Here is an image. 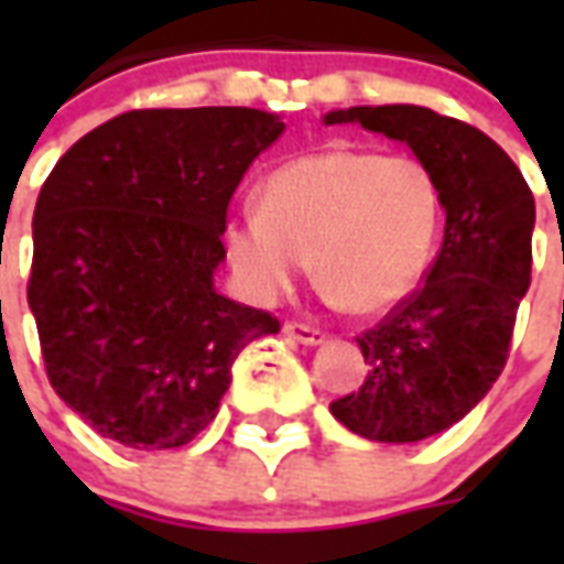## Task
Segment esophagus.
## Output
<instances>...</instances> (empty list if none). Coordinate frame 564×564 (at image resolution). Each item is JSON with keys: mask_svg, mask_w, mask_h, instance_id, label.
<instances>
[{"mask_svg": "<svg viewBox=\"0 0 564 564\" xmlns=\"http://www.w3.org/2000/svg\"><path fill=\"white\" fill-rule=\"evenodd\" d=\"M283 335L299 344H311V347H317V344L326 341V332L317 329V326H307V323H299V319H290V323L283 326Z\"/></svg>", "mask_w": 564, "mask_h": 564, "instance_id": "esophagus-1", "label": "esophagus"}]
</instances>
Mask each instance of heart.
Instances as JSON below:
<instances>
[{
	"label": "heart",
	"instance_id": "1",
	"mask_svg": "<svg viewBox=\"0 0 564 564\" xmlns=\"http://www.w3.org/2000/svg\"><path fill=\"white\" fill-rule=\"evenodd\" d=\"M444 198L416 156L329 148L283 162L259 208L226 220V257L257 302H274L314 271L326 299L380 314L414 293L435 257Z\"/></svg>",
	"mask_w": 564,
	"mask_h": 564
}]
</instances>
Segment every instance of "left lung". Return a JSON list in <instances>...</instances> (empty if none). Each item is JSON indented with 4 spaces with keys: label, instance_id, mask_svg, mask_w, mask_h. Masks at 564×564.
I'll use <instances>...</instances> for the list:
<instances>
[{
    "label": "left lung",
    "instance_id": "obj_1",
    "mask_svg": "<svg viewBox=\"0 0 564 564\" xmlns=\"http://www.w3.org/2000/svg\"><path fill=\"white\" fill-rule=\"evenodd\" d=\"M326 123L404 141L444 198V245L420 290L356 344L368 375L332 402L356 435L411 444L444 432L492 390L508 362L517 307L532 283L534 196L496 141L420 105H359Z\"/></svg>",
    "mask_w": 564,
    "mask_h": 564
}]
</instances>
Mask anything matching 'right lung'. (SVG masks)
<instances>
[{"label": "right lung", "instance_id": "obj_1", "mask_svg": "<svg viewBox=\"0 0 564 564\" xmlns=\"http://www.w3.org/2000/svg\"><path fill=\"white\" fill-rule=\"evenodd\" d=\"M281 132L257 108H144L47 174L26 299L51 387L102 437L184 447L217 416L235 356L281 332L214 290L232 193Z\"/></svg>", "mask_w": 564, "mask_h": 564}]
</instances>
